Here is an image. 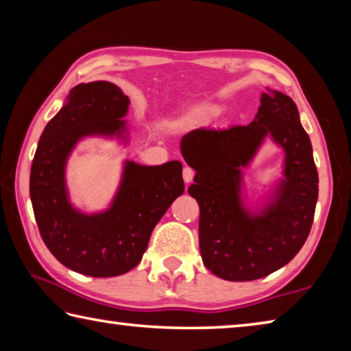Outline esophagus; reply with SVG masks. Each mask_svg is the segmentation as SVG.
<instances>
[{"label": "esophagus", "mask_w": 351, "mask_h": 351, "mask_svg": "<svg viewBox=\"0 0 351 351\" xmlns=\"http://www.w3.org/2000/svg\"><path fill=\"white\" fill-rule=\"evenodd\" d=\"M182 178H184V181H186L187 184L192 182L193 178H195V170L192 167H184Z\"/></svg>", "instance_id": "34e87169"}]
</instances>
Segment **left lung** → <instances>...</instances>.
Listing matches in <instances>:
<instances>
[{
    "label": "left lung",
    "mask_w": 351,
    "mask_h": 351,
    "mask_svg": "<svg viewBox=\"0 0 351 351\" xmlns=\"http://www.w3.org/2000/svg\"><path fill=\"white\" fill-rule=\"evenodd\" d=\"M268 132L287 152V181L276 204L252 219L241 209L238 169ZM181 152L197 170L189 193L199 206V251L207 269L224 280L249 282L294 258L310 235L319 176L293 100L277 91L263 94L249 125L197 128L184 136Z\"/></svg>",
    "instance_id": "1"
}]
</instances>
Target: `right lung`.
Here are the masks:
<instances>
[{
    "label": "right lung",
    "instance_id": "right-lung-1",
    "mask_svg": "<svg viewBox=\"0 0 351 351\" xmlns=\"http://www.w3.org/2000/svg\"><path fill=\"white\" fill-rule=\"evenodd\" d=\"M128 104L110 82L80 83L45 127L32 161L29 190L41 239L62 265L85 276L114 277L133 269L154 226L184 192L180 161L156 167L127 162L110 210L88 217L69 204L64 187L69 152L86 134L121 132Z\"/></svg>",
    "mask_w": 351,
    "mask_h": 351
}]
</instances>
